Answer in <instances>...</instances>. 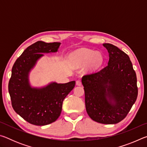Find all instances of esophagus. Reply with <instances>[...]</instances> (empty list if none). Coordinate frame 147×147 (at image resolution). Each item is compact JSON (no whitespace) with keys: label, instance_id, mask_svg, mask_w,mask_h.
<instances>
[{"label":"esophagus","instance_id":"esophagus-1","mask_svg":"<svg viewBox=\"0 0 147 147\" xmlns=\"http://www.w3.org/2000/svg\"><path fill=\"white\" fill-rule=\"evenodd\" d=\"M76 84L77 86H81L82 85V82L80 80H77L76 82Z\"/></svg>","mask_w":147,"mask_h":147}]
</instances>
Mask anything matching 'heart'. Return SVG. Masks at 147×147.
Listing matches in <instances>:
<instances>
[{
	"instance_id": "1",
	"label": "heart",
	"mask_w": 147,
	"mask_h": 147,
	"mask_svg": "<svg viewBox=\"0 0 147 147\" xmlns=\"http://www.w3.org/2000/svg\"><path fill=\"white\" fill-rule=\"evenodd\" d=\"M71 59L73 65L76 67L82 66L88 62L89 67L93 69L100 67L104 61V57L100 52H94L86 49H82L74 52L71 54Z\"/></svg>"
}]
</instances>
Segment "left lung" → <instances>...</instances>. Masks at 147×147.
<instances>
[{
  "label": "left lung",
  "mask_w": 147,
  "mask_h": 147,
  "mask_svg": "<svg viewBox=\"0 0 147 147\" xmlns=\"http://www.w3.org/2000/svg\"><path fill=\"white\" fill-rule=\"evenodd\" d=\"M108 65L82 78L87 113L99 123L112 124L126 117L138 97L137 77L129 56L117 47L104 43Z\"/></svg>",
  "instance_id": "obj_1"
}]
</instances>
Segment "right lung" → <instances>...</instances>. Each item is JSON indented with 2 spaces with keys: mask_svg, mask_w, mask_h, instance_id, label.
Wrapping results in <instances>:
<instances>
[{
  "mask_svg": "<svg viewBox=\"0 0 147 147\" xmlns=\"http://www.w3.org/2000/svg\"><path fill=\"white\" fill-rule=\"evenodd\" d=\"M60 43L39 41L24 50L13 64L8 91L15 111L29 123L44 126L56 121L61 112L63 101L73 90L75 81L53 82L41 89L32 88L28 73L42 53H55Z\"/></svg>",
  "mask_w": 147,
  "mask_h": 147,
  "instance_id": "right-lung-1",
  "label": "right lung"
}]
</instances>
